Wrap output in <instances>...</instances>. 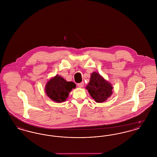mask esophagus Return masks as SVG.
I'll use <instances>...</instances> for the list:
<instances>
[{"label":"esophagus","mask_w":157,"mask_h":157,"mask_svg":"<svg viewBox=\"0 0 157 157\" xmlns=\"http://www.w3.org/2000/svg\"><path fill=\"white\" fill-rule=\"evenodd\" d=\"M77 85H78V87L82 88V87H83V86H84V83L83 82H81V83H78Z\"/></svg>","instance_id":"34e87169"}]
</instances>
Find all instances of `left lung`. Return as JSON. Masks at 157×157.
<instances>
[{
    "instance_id": "1",
    "label": "left lung",
    "mask_w": 157,
    "mask_h": 157,
    "mask_svg": "<svg viewBox=\"0 0 157 157\" xmlns=\"http://www.w3.org/2000/svg\"><path fill=\"white\" fill-rule=\"evenodd\" d=\"M112 88V85L96 72L91 74L90 82L86 87L91 97L98 103L103 102L110 97Z\"/></svg>"
}]
</instances>
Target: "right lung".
<instances>
[{
    "mask_svg": "<svg viewBox=\"0 0 157 157\" xmlns=\"http://www.w3.org/2000/svg\"><path fill=\"white\" fill-rule=\"evenodd\" d=\"M76 87L75 83L67 82L58 75L51 78L45 86V92L48 97L56 102L66 100L69 92Z\"/></svg>",
    "mask_w": 157,
    "mask_h": 157,
    "instance_id": "right-lung-1",
    "label": "right lung"
}]
</instances>
